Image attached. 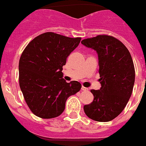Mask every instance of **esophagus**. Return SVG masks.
<instances>
[{"mask_svg": "<svg viewBox=\"0 0 146 146\" xmlns=\"http://www.w3.org/2000/svg\"><path fill=\"white\" fill-rule=\"evenodd\" d=\"M82 90H88V88H84V87H82Z\"/></svg>", "mask_w": 146, "mask_h": 146, "instance_id": "1", "label": "esophagus"}]
</instances>
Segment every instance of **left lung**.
<instances>
[{
  "mask_svg": "<svg viewBox=\"0 0 146 146\" xmlns=\"http://www.w3.org/2000/svg\"><path fill=\"white\" fill-rule=\"evenodd\" d=\"M99 58L100 90H90L94 101L84 106L85 114L97 122H108L120 114L133 91L135 70L129 51L119 40L107 35L84 39Z\"/></svg>",
  "mask_w": 146,
  "mask_h": 146,
  "instance_id": "left-lung-1",
  "label": "left lung"
}]
</instances>
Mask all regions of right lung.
Segmentation results:
<instances>
[{"instance_id": "right-lung-1", "label": "right lung", "mask_w": 146, "mask_h": 146, "mask_svg": "<svg viewBox=\"0 0 146 146\" xmlns=\"http://www.w3.org/2000/svg\"><path fill=\"white\" fill-rule=\"evenodd\" d=\"M81 38L47 32L26 46L19 60V85L30 111L42 119L58 117L67 98L80 90L77 81L62 78V67L79 44Z\"/></svg>"}]
</instances>
